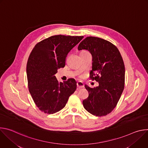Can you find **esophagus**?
<instances>
[{"mask_svg": "<svg viewBox=\"0 0 148 148\" xmlns=\"http://www.w3.org/2000/svg\"><path fill=\"white\" fill-rule=\"evenodd\" d=\"M77 86L78 88H82L84 87V84L81 82V81H78L77 83Z\"/></svg>", "mask_w": 148, "mask_h": 148, "instance_id": "obj_1", "label": "esophagus"}]
</instances>
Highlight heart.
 <instances>
[{
	"mask_svg": "<svg viewBox=\"0 0 148 148\" xmlns=\"http://www.w3.org/2000/svg\"><path fill=\"white\" fill-rule=\"evenodd\" d=\"M85 51H82V52H85Z\"/></svg>",
	"mask_w": 148,
	"mask_h": 148,
	"instance_id": "1",
	"label": "heart"
}]
</instances>
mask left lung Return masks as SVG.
Listing matches in <instances>:
<instances>
[{"label":"left lung","mask_w":148,"mask_h":148,"mask_svg":"<svg viewBox=\"0 0 148 148\" xmlns=\"http://www.w3.org/2000/svg\"><path fill=\"white\" fill-rule=\"evenodd\" d=\"M86 49L92 56L90 78L98 82L99 86L87 85L88 97L83 100V106L88 112L105 116L115 108L125 87V66L118 48L111 42L97 37H87L79 43L78 50Z\"/></svg>","instance_id":"obj_1"}]
</instances>
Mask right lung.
I'll list each match as a JSON object with an SVG mask.
<instances>
[{"mask_svg": "<svg viewBox=\"0 0 148 148\" xmlns=\"http://www.w3.org/2000/svg\"><path fill=\"white\" fill-rule=\"evenodd\" d=\"M84 36L55 35L36 45L29 57L26 73L28 87L38 108L53 114L64 108L77 88V82L69 78L58 82L54 74L64 67L70 51Z\"/></svg>", "mask_w": 148, "mask_h": 148, "instance_id": "1", "label": "right lung"}]
</instances>
